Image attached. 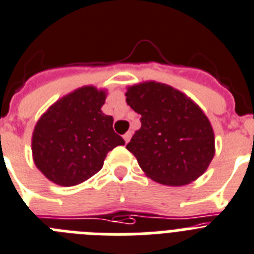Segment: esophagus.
<instances>
[{"label":"esophagus","instance_id":"34e87169","mask_svg":"<svg viewBox=\"0 0 254 254\" xmlns=\"http://www.w3.org/2000/svg\"><path fill=\"white\" fill-rule=\"evenodd\" d=\"M131 136H132L131 132H127V133H125V135H123V138H125L126 144H127V142L129 141V138H131Z\"/></svg>","mask_w":254,"mask_h":254}]
</instances>
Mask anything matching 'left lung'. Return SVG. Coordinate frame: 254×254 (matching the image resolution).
Here are the masks:
<instances>
[{
  "mask_svg": "<svg viewBox=\"0 0 254 254\" xmlns=\"http://www.w3.org/2000/svg\"><path fill=\"white\" fill-rule=\"evenodd\" d=\"M126 96L141 116V128L126 148L146 176L170 186L201 176L214 157V133L203 110L176 88L154 81L131 86Z\"/></svg>",
  "mask_w": 254,
  "mask_h": 254,
  "instance_id": "obj_1",
  "label": "left lung"
}]
</instances>
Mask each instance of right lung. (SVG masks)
<instances>
[{
  "mask_svg": "<svg viewBox=\"0 0 254 254\" xmlns=\"http://www.w3.org/2000/svg\"><path fill=\"white\" fill-rule=\"evenodd\" d=\"M105 91L84 86L62 97L38 119L32 136L37 168L54 184L74 186L103 168L106 154L125 145L101 112Z\"/></svg>",
  "mask_w": 254,
  "mask_h": 254,
  "instance_id": "add662e5",
  "label": "right lung"
}]
</instances>
